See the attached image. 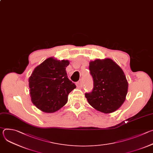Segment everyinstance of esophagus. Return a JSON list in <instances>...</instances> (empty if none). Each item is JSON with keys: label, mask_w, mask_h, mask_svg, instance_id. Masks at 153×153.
Here are the masks:
<instances>
[{"label": "esophagus", "mask_w": 153, "mask_h": 153, "mask_svg": "<svg viewBox=\"0 0 153 153\" xmlns=\"http://www.w3.org/2000/svg\"><path fill=\"white\" fill-rule=\"evenodd\" d=\"M83 80H82V79L79 80L77 82V86L78 87H80V88H82V87L83 86Z\"/></svg>", "instance_id": "esophagus-1"}]
</instances>
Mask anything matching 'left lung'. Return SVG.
I'll use <instances>...</instances> for the list:
<instances>
[{"label":"left lung","instance_id":"obj_1","mask_svg":"<svg viewBox=\"0 0 153 153\" xmlns=\"http://www.w3.org/2000/svg\"><path fill=\"white\" fill-rule=\"evenodd\" d=\"M89 70L93 79V89L86 93L88 103L97 111L111 113L125 100L128 83L119 65L111 59H96L90 62Z\"/></svg>","mask_w":153,"mask_h":153}]
</instances>
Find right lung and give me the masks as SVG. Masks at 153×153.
<instances>
[{
    "mask_svg": "<svg viewBox=\"0 0 153 153\" xmlns=\"http://www.w3.org/2000/svg\"><path fill=\"white\" fill-rule=\"evenodd\" d=\"M68 60L50 57L35 68L29 78L33 103L45 113H54L68 101L69 93L76 88L68 77Z\"/></svg>",
    "mask_w": 153,
    "mask_h": 153,
    "instance_id": "1",
    "label": "right lung"
}]
</instances>
